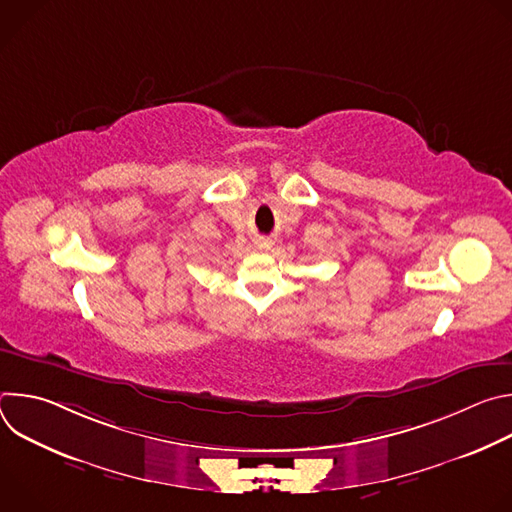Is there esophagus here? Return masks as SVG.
<instances>
[{
  "mask_svg": "<svg viewBox=\"0 0 512 512\" xmlns=\"http://www.w3.org/2000/svg\"><path fill=\"white\" fill-rule=\"evenodd\" d=\"M271 247H273L271 239H259V241H257V249H259V251H269Z\"/></svg>",
  "mask_w": 512,
  "mask_h": 512,
  "instance_id": "esophagus-1",
  "label": "esophagus"
}]
</instances>
